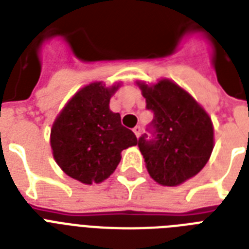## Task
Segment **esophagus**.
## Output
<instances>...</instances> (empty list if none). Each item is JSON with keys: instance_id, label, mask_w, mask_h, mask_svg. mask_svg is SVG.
<instances>
[{"instance_id": "esophagus-1", "label": "esophagus", "mask_w": 249, "mask_h": 249, "mask_svg": "<svg viewBox=\"0 0 249 249\" xmlns=\"http://www.w3.org/2000/svg\"><path fill=\"white\" fill-rule=\"evenodd\" d=\"M134 134L136 135L137 139L140 137V135H141V127H140V126H136V127H135V128H134Z\"/></svg>"}]
</instances>
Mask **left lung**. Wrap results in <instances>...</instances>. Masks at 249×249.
<instances>
[{"label":"left lung","instance_id":"8db88e82","mask_svg":"<svg viewBox=\"0 0 249 249\" xmlns=\"http://www.w3.org/2000/svg\"><path fill=\"white\" fill-rule=\"evenodd\" d=\"M154 113V139H139V148L153 180L163 186H178L199 174L214 146L211 117L194 97L168 78L154 85L137 81Z\"/></svg>","mask_w":249,"mask_h":249}]
</instances>
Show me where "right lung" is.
Listing matches in <instances>:
<instances>
[{
	"mask_svg": "<svg viewBox=\"0 0 249 249\" xmlns=\"http://www.w3.org/2000/svg\"><path fill=\"white\" fill-rule=\"evenodd\" d=\"M121 87L92 82L73 95L51 127L50 144L55 162L69 178L86 185L100 184L121 162V153L137 145L121 115L109 108L110 97Z\"/></svg>",
	"mask_w": 249,
	"mask_h": 249,
	"instance_id": "obj_1",
	"label": "right lung"
}]
</instances>
